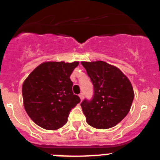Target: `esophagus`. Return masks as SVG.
Here are the masks:
<instances>
[{
  "label": "esophagus",
  "instance_id": "34e87169",
  "mask_svg": "<svg viewBox=\"0 0 160 160\" xmlns=\"http://www.w3.org/2000/svg\"><path fill=\"white\" fill-rule=\"evenodd\" d=\"M79 97H80V100H82L83 98H84V94H83L82 92V93H80L79 94Z\"/></svg>",
  "mask_w": 160,
  "mask_h": 160
}]
</instances>
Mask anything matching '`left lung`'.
Here are the masks:
<instances>
[{
    "mask_svg": "<svg viewBox=\"0 0 160 160\" xmlns=\"http://www.w3.org/2000/svg\"><path fill=\"white\" fill-rule=\"evenodd\" d=\"M81 63L94 89L92 100L81 103L86 122L94 128H112L130 112L134 97L131 82L118 68L106 62Z\"/></svg>",
    "mask_w": 160,
    "mask_h": 160,
    "instance_id": "left-lung-1",
    "label": "left lung"
}]
</instances>
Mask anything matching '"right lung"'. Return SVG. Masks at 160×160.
Returning <instances> with one entry per match:
<instances>
[{"label":"right lung","mask_w":160,"mask_h":160,"mask_svg":"<svg viewBox=\"0 0 160 160\" xmlns=\"http://www.w3.org/2000/svg\"><path fill=\"white\" fill-rule=\"evenodd\" d=\"M79 62H44L22 84L23 105L27 115L38 126L58 130L68 122L70 112L79 102L72 92L70 76Z\"/></svg>","instance_id":"right-lung-1"}]
</instances>
